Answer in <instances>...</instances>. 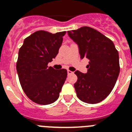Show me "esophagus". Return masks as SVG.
Returning <instances> with one entry per match:
<instances>
[{
	"instance_id": "esophagus-1",
	"label": "esophagus",
	"mask_w": 132,
	"mask_h": 132,
	"mask_svg": "<svg viewBox=\"0 0 132 132\" xmlns=\"http://www.w3.org/2000/svg\"><path fill=\"white\" fill-rule=\"evenodd\" d=\"M67 72H68V75H72V74H73V72L70 71V70H68Z\"/></svg>"
}]
</instances>
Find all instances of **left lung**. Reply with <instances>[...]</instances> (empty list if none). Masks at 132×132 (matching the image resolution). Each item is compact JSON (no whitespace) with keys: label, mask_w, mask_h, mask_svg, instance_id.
I'll return each mask as SVG.
<instances>
[{"label":"left lung","mask_w":132,"mask_h":132,"mask_svg":"<svg viewBox=\"0 0 132 132\" xmlns=\"http://www.w3.org/2000/svg\"><path fill=\"white\" fill-rule=\"evenodd\" d=\"M69 37L77 44L80 58L89 62L86 74L76 70L75 84L80 100L90 104L104 100L113 90L119 76V54L110 39L89 27L68 31Z\"/></svg>","instance_id":"8db88e82"}]
</instances>
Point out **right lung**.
Masks as SVG:
<instances>
[{
    "label": "right lung",
    "instance_id": "1",
    "mask_svg": "<svg viewBox=\"0 0 132 132\" xmlns=\"http://www.w3.org/2000/svg\"><path fill=\"white\" fill-rule=\"evenodd\" d=\"M66 31H37L25 39L19 51L16 71L23 91L32 101L49 105L57 100L67 77L66 69L47 64L58 54Z\"/></svg>",
    "mask_w": 132,
    "mask_h": 132
}]
</instances>
